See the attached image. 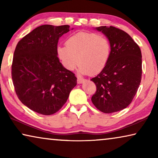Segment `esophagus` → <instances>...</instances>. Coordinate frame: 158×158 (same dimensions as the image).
Returning <instances> with one entry per match:
<instances>
[{
	"label": "esophagus",
	"mask_w": 158,
	"mask_h": 158,
	"mask_svg": "<svg viewBox=\"0 0 158 158\" xmlns=\"http://www.w3.org/2000/svg\"><path fill=\"white\" fill-rule=\"evenodd\" d=\"M86 80L85 79H83V78H81V77H77V83L78 84H81V83H84L85 81Z\"/></svg>",
	"instance_id": "1"
}]
</instances>
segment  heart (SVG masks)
<instances>
[{
    "instance_id": "1",
    "label": "heart",
    "mask_w": 158,
    "mask_h": 158,
    "mask_svg": "<svg viewBox=\"0 0 158 158\" xmlns=\"http://www.w3.org/2000/svg\"><path fill=\"white\" fill-rule=\"evenodd\" d=\"M110 54V40L93 32H78L68 38L65 45L57 48V55L63 67L73 70L78 62L82 74L95 75L102 71Z\"/></svg>"
}]
</instances>
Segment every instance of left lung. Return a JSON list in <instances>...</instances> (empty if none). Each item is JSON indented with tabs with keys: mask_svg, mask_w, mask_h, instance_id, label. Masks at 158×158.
<instances>
[{
	"mask_svg": "<svg viewBox=\"0 0 158 158\" xmlns=\"http://www.w3.org/2000/svg\"><path fill=\"white\" fill-rule=\"evenodd\" d=\"M108 38L111 54L104 69L91 81L96 92L93 105L104 113L122 110L131 103L142 78L140 47L126 32L113 26L97 28Z\"/></svg>",
	"mask_w": 158,
	"mask_h": 158,
	"instance_id": "1",
	"label": "left lung"
}]
</instances>
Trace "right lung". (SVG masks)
Segmentation results:
<instances>
[{"instance_id":"1","label":"right lung","mask_w":158,"mask_h":158,"mask_svg":"<svg viewBox=\"0 0 158 158\" xmlns=\"http://www.w3.org/2000/svg\"><path fill=\"white\" fill-rule=\"evenodd\" d=\"M69 27H37L15 49L11 76L15 93L23 104L42 115L60 110L77 84L75 74L65 69L57 56L59 38Z\"/></svg>"}]
</instances>
